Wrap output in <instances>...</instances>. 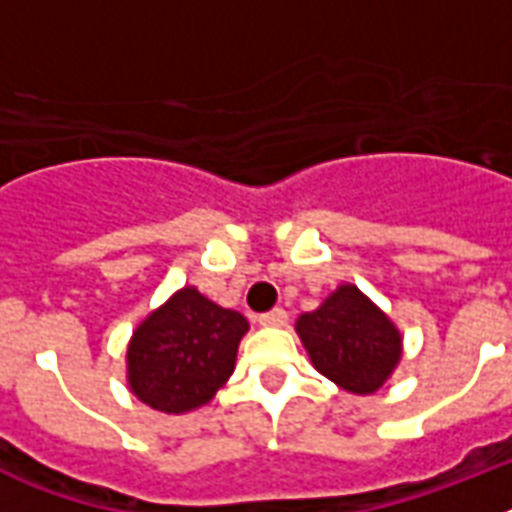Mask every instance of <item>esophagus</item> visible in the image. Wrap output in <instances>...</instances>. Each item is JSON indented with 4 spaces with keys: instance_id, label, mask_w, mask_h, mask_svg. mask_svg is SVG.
Returning a JSON list of instances; mask_svg holds the SVG:
<instances>
[{
    "instance_id": "34e87169",
    "label": "esophagus",
    "mask_w": 512,
    "mask_h": 512,
    "mask_svg": "<svg viewBox=\"0 0 512 512\" xmlns=\"http://www.w3.org/2000/svg\"><path fill=\"white\" fill-rule=\"evenodd\" d=\"M257 321H260L263 327H284V324H287V311H284V308H273V311L268 313H260Z\"/></svg>"
}]
</instances>
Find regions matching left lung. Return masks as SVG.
Returning a JSON list of instances; mask_svg holds the SVG:
<instances>
[{
  "label": "left lung",
  "mask_w": 512,
  "mask_h": 512,
  "mask_svg": "<svg viewBox=\"0 0 512 512\" xmlns=\"http://www.w3.org/2000/svg\"><path fill=\"white\" fill-rule=\"evenodd\" d=\"M313 366L340 388L366 396L380 388L401 358V335L356 287H340L321 308L297 319Z\"/></svg>",
  "instance_id": "1"
}]
</instances>
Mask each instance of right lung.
<instances>
[{
    "label": "right lung",
    "instance_id": "add662e5",
    "mask_svg": "<svg viewBox=\"0 0 512 512\" xmlns=\"http://www.w3.org/2000/svg\"><path fill=\"white\" fill-rule=\"evenodd\" d=\"M247 329L241 313L220 308L193 287L180 289L132 335L127 350L132 393L167 414L207 404L231 377Z\"/></svg>",
    "mask_w": 512,
    "mask_h": 512
}]
</instances>
